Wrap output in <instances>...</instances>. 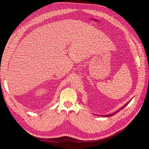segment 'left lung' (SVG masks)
Masks as SVG:
<instances>
[{
    "label": "left lung",
    "mask_w": 149,
    "mask_h": 149,
    "mask_svg": "<svg viewBox=\"0 0 149 149\" xmlns=\"http://www.w3.org/2000/svg\"><path fill=\"white\" fill-rule=\"evenodd\" d=\"M130 101H129L127 104H125L123 107H121L120 108V109H119V110H118V111H116L115 112H114V113L113 114H107V115H104V116H103V117H111V116H113V115H114V114H117V113H118V112H119V111H120L121 109H123V108H124V107H125L126 106H127V104L128 103H129V102H130ZM99 116H100V115H99Z\"/></svg>",
    "instance_id": "1"
}]
</instances>
